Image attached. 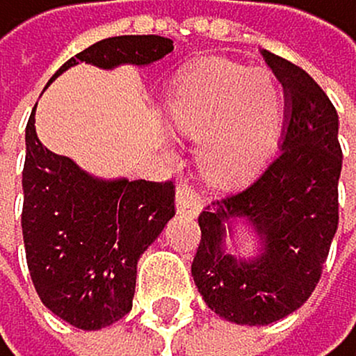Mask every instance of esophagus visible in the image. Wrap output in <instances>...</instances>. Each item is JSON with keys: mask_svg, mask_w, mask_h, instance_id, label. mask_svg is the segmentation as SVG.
I'll list each match as a JSON object with an SVG mask.
<instances>
[{"mask_svg": "<svg viewBox=\"0 0 356 356\" xmlns=\"http://www.w3.org/2000/svg\"><path fill=\"white\" fill-rule=\"evenodd\" d=\"M177 209L188 216H195L202 209V195L188 181H179L177 186Z\"/></svg>", "mask_w": 356, "mask_h": 356, "instance_id": "esophagus-1", "label": "esophagus"}]
</instances>
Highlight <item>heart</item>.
<instances>
[{"instance_id": "heart-1", "label": "heart", "mask_w": 356, "mask_h": 356, "mask_svg": "<svg viewBox=\"0 0 356 356\" xmlns=\"http://www.w3.org/2000/svg\"><path fill=\"white\" fill-rule=\"evenodd\" d=\"M282 106V88L270 72L209 60L177 79L165 109L177 132L202 135V168L226 177L257 168L270 154Z\"/></svg>"}]
</instances>
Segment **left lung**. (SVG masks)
I'll use <instances>...</instances> for the list:
<instances>
[{"instance_id":"left-lung-1","label":"left lung","mask_w":356,"mask_h":356,"mask_svg":"<svg viewBox=\"0 0 356 356\" xmlns=\"http://www.w3.org/2000/svg\"><path fill=\"white\" fill-rule=\"evenodd\" d=\"M261 53L284 88L282 144L252 181L202 209L191 264L209 308L250 326L291 315L315 291L338 228L343 168L338 114L326 92L289 60ZM235 220L259 235V257L245 261L225 254V233Z\"/></svg>"}]
</instances>
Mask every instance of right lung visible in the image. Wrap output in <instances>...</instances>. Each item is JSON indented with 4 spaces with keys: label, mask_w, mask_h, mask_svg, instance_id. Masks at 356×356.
<instances>
[{
    "label": "right lung",
    "mask_w": 356,
    "mask_h": 356,
    "mask_svg": "<svg viewBox=\"0 0 356 356\" xmlns=\"http://www.w3.org/2000/svg\"><path fill=\"white\" fill-rule=\"evenodd\" d=\"M172 48V39L158 34L102 39L67 60L56 76L79 63L102 70L151 65ZM25 144L22 240L34 289L76 329H104L132 310L137 261L175 216V184L90 177L39 142L34 111Z\"/></svg>",
    "instance_id": "add662e5"
}]
</instances>
